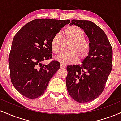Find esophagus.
I'll return each mask as SVG.
<instances>
[{
    "label": "esophagus",
    "instance_id": "1",
    "mask_svg": "<svg viewBox=\"0 0 121 121\" xmlns=\"http://www.w3.org/2000/svg\"><path fill=\"white\" fill-rule=\"evenodd\" d=\"M65 67H66V65L60 63V68H65Z\"/></svg>",
    "mask_w": 121,
    "mask_h": 121
}]
</instances>
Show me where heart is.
Here are the masks:
<instances>
[{
    "mask_svg": "<svg viewBox=\"0 0 121 121\" xmlns=\"http://www.w3.org/2000/svg\"><path fill=\"white\" fill-rule=\"evenodd\" d=\"M65 35L66 38L71 41L68 48L69 52H62L55 57L59 63L65 65L73 63L77 60L85 59L89 54L90 44L85 40V32L77 26H70L65 29ZM51 51L54 54H58L61 48V35L56 34L51 42Z\"/></svg>",
    "mask_w": 121,
    "mask_h": 121,
    "instance_id": "1",
    "label": "heart"
}]
</instances>
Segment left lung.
<instances>
[{
  "instance_id": "left-lung-1",
  "label": "left lung",
  "mask_w": 121,
  "mask_h": 121,
  "mask_svg": "<svg viewBox=\"0 0 121 121\" xmlns=\"http://www.w3.org/2000/svg\"><path fill=\"white\" fill-rule=\"evenodd\" d=\"M89 39L90 50L81 65L67 66L66 84L72 98L79 103L91 102L104 91L112 64V50L106 35L90 20L73 19Z\"/></svg>"
}]
</instances>
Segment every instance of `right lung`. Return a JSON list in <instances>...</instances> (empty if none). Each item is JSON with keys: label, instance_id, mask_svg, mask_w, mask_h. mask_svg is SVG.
Here are the masks:
<instances>
[{"label": "right lung", "instance_id": "add662e5", "mask_svg": "<svg viewBox=\"0 0 121 121\" xmlns=\"http://www.w3.org/2000/svg\"><path fill=\"white\" fill-rule=\"evenodd\" d=\"M69 20L37 19L24 26L13 38L9 58L11 81L22 95L30 99L44 94L51 78L60 69L52 58L51 42Z\"/></svg>", "mask_w": 121, "mask_h": 121}]
</instances>
